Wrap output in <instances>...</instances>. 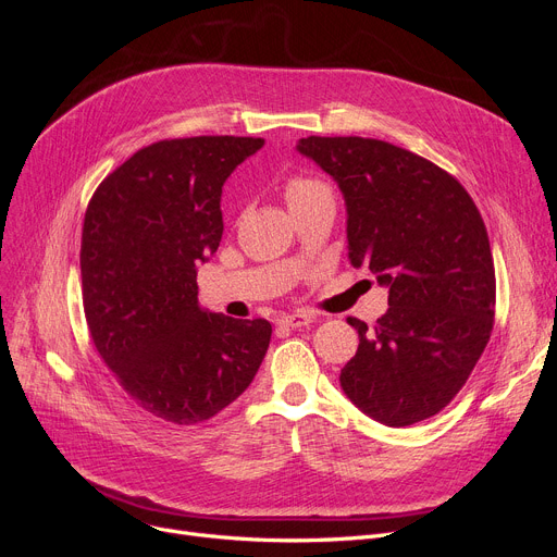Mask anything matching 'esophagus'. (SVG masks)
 Returning <instances> with one entry per match:
<instances>
[{
  "label": "esophagus",
  "instance_id": "1",
  "mask_svg": "<svg viewBox=\"0 0 557 557\" xmlns=\"http://www.w3.org/2000/svg\"><path fill=\"white\" fill-rule=\"evenodd\" d=\"M315 315L309 313V311H294V313H284L280 318V325L284 327H305L309 323H313Z\"/></svg>",
  "mask_w": 557,
  "mask_h": 557
}]
</instances>
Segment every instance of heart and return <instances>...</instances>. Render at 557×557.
I'll return each mask as SVG.
<instances>
[{
	"instance_id": "1",
	"label": "heart",
	"mask_w": 557,
	"mask_h": 557,
	"mask_svg": "<svg viewBox=\"0 0 557 557\" xmlns=\"http://www.w3.org/2000/svg\"><path fill=\"white\" fill-rule=\"evenodd\" d=\"M330 191V187L325 183H320L315 178H307V175H296V178H290L286 183V200L288 205H296V202H302V200H309V198H315V196H325Z\"/></svg>"
}]
</instances>
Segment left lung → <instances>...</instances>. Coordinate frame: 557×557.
<instances>
[{
  "instance_id": "left-lung-1",
  "label": "left lung",
  "mask_w": 557,
  "mask_h": 557,
  "mask_svg": "<svg viewBox=\"0 0 557 557\" xmlns=\"http://www.w3.org/2000/svg\"><path fill=\"white\" fill-rule=\"evenodd\" d=\"M296 149L336 181L352 267L388 288L359 332L341 388L386 426L422 422L456 397L494 325V261L472 196L433 162L368 137H302Z\"/></svg>"
}]
</instances>
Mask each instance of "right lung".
Returning a JSON list of instances; mask_svg holds the SVG:
<instances>
[{"mask_svg": "<svg viewBox=\"0 0 557 557\" xmlns=\"http://www.w3.org/2000/svg\"><path fill=\"white\" fill-rule=\"evenodd\" d=\"M261 137L202 135L144 146L97 187L83 221V309L97 352L146 413L191 426L255 379L263 318L198 305L196 267L223 234L221 194Z\"/></svg>", "mask_w": 557, "mask_h": 557, "instance_id": "right-lung-1", "label": "right lung"}]
</instances>
